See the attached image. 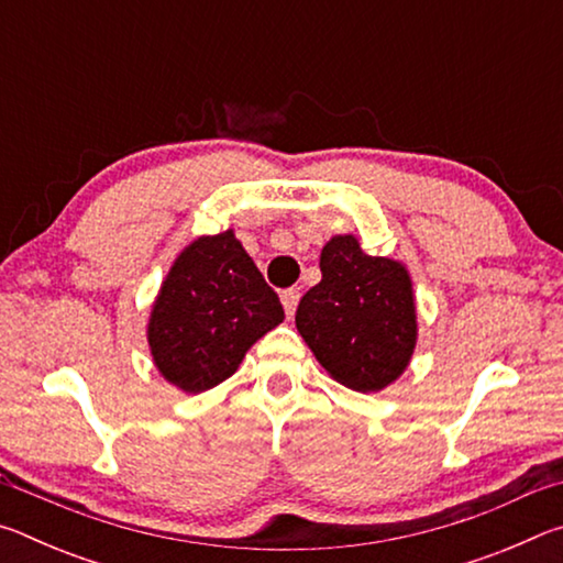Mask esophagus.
<instances>
[{
    "instance_id": "esophagus-1",
    "label": "esophagus",
    "mask_w": 563,
    "mask_h": 563,
    "mask_svg": "<svg viewBox=\"0 0 563 563\" xmlns=\"http://www.w3.org/2000/svg\"><path fill=\"white\" fill-rule=\"evenodd\" d=\"M280 300H283V308H285V316L292 318L295 310H298V302H300V290L298 288H288L280 292Z\"/></svg>"
}]
</instances>
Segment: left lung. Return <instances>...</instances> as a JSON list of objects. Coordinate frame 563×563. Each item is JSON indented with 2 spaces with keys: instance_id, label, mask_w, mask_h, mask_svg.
<instances>
[{
  "instance_id": "left-lung-1",
  "label": "left lung",
  "mask_w": 563,
  "mask_h": 563,
  "mask_svg": "<svg viewBox=\"0 0 563 563\" xmlns=\"http://www.w3.org/2000/svg\"><path fill=\"white\" fill-rule=\"evenodd\" d=\"M322 280L302 295L295 325L340 385L377 393L405 373L417 342L412 280L402 263L335 235L320 253Z\"/></svg>"
}]
</instances>
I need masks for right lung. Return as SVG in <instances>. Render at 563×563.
<instances>
[{
	"label": "right lung",
	"instance_id": "add662e5",
	"mask_svg": "<svg viewBox=\"0 0 563 563\" xmlns=\"http://www.w3.org/2000/svg\"><path fill=\"white\" fill-rule=\"evenodd\" d=\"M283 305L233 231L203 235L170 265L148 320L151 355L170 385L206 393L280 325Z\"/></svg>",
	"mask_w": 563,
	"mask_h": 563
}]
</instances>
